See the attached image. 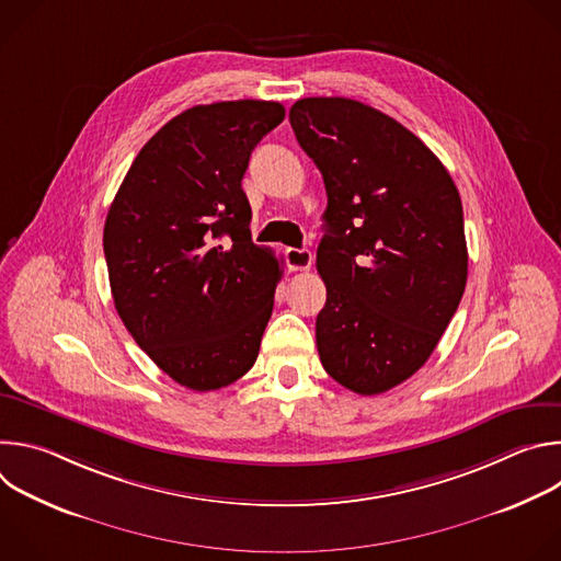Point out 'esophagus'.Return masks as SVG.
Wrapping results in <instances>:
<instances>
[{"instance_id":"34e87169","label":"esophagus","mask_w":561,"mask_h":561,"mask_svg":"<svg viewBox=\"0 0 561 561\" xmlns=\"http://www.w3.org/2000/svg\"><path fill=\"white\" fill-rule=\"evenodd\" d=\"M286 264L290 271H308L312 264V253L306 249H286Z\"/></svg>"}]
</instances>
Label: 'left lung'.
<instances>
[{"instance_id": "left-lung-1", "label": "left lung", "mask_w": 561, "mask_h": 561, "mask_svg": "<svg viewBox=\"0 0 561 561\" xmlns=\"http://www.w3.org/2000/svg\"><path fill=\"white\" fill-rule=\"evenodd\" d=\"M290 126L324 178L314 337L327 373L379 394L417 373L468 277L457 186L435 152L381 111L346 98L293 104Z\"/></svg>"}]
</instances>
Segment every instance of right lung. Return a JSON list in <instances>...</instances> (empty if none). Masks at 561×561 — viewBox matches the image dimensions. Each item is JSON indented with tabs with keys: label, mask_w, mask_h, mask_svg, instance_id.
<instances>
[{
	"label": "right lung",
	"mask_w": 561,
	"mask_h": 561,
	"mask_svg": "<svg viewBox=\"0 0 561 561\" xmlns=\"http://www.w3.org/2000/svg\"><path fill=\"white\" fill-rule=\"evenodd\" d=\"M284 115L262 100L184 111L139 150L106 215L117 314L191 390L237 381L260 355L282 271L271 249L253 244L242 178Z\"/></svg>",
	"instance_id": "right-lung-1"
}]
</instances>
